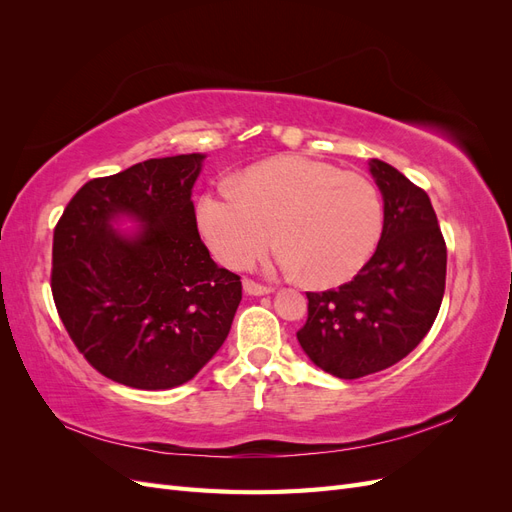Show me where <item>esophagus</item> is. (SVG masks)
Returning a JSON list of instances; mask_svg holds the SVG:
<instances>
[{
  "mask_svg": "<svg viewBox=\"0 0 512 512\" xmlns=\"http://www.w3.org/2000/svg\"><path fill=\"white\" fill-rule=\"evenodd\" d=\"M243 290H245L247 294H254V297H260V294L273 292L271 286H262V284L254 282V280H243Z\"/></svg>",
  "mask_w": 512,
  "mask_h": 512,
  "instance_id": "esophagus-1",
  "label": "esophagus"
}]
</instances>
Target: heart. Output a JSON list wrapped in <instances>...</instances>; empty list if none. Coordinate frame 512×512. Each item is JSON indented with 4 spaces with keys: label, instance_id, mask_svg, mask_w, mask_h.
Here are the masks:
<instances>
[{
    "label": "heart",
    "instance_id": "b5f03b06",
    "mask_svg": "<svg viewBox=\"0 0 512 512\" xmlns=\"http://www.w3.org/2000/svg\"><path fill=\"white\" fill-rule=\"evenodd\" d=\"M382 200L369 179L333 164L286 156L247 168L196 203L211 254L230 269L250 267L275 241L286 271L314 286L354 277L382 235Z\"/></svg>",
    "mask_w": 512,
    "mask_h": 512
}]
</instances>
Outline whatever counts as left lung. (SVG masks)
Listing matches in <instances>:
<instances>
[{
	"instance_id": "8db88e82",
	"label": "left lung",
	"mask_w": 512,
	"mask_h": 512,
	"mask_svg": "<svg viewBox=\"0 0 512 512\" xmlns=\"http://www.w3.org/2000/svg\"><path fill=\"white\" fill-rule=\"evenodd\" d=\"M369 170L384 198L376 252L348 284L307 292L297 331L309 359L342 380L408 356L436 320L446 284V243L427 192L382 160Z\"/></svg>"
}]
</instances>
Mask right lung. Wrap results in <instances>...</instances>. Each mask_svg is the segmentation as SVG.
I'll use <instances>...</instances> for the list:
<instances>
[{"label":"right lung","instance_id":"obj_1","mask_svg":"<svg viewBox=\"0 0 512 512\" xmlns=\"http://www.w3.org/2000/svg\"><path fill=\"white\" fill-rule=\"evenodd\" d=\"M205 156L153 158L87 181L53 235L57 314L102 376L143 391L192 380L220 350L241 277L200 241L192 188ZM141 221L132 238L112 224Z\"/></svg>","mask_w":512,"mask_h":512}]
</instances>
